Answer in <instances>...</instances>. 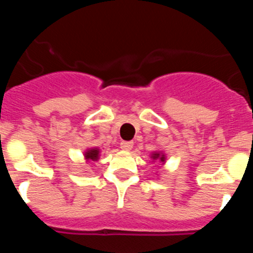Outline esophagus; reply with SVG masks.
<instances>
[{
    "label": "esophagus",
    "instance_id": "esophagus-1",
    "mask_svg": "<svg viewBox=\"0 0 253 253\" xmlns=\"http://www.w3.org/2000/svg\"><path fill=\"white\" fill-rule=\"evenodd\" d=\"M133 144L134 143L131 142V140H123V142L120 143V147H122L123 149H125V151H130V149L133 148Z\"/></svg>",
    "mask_w": 253,
    "mask_h": 253
}]
</instances>
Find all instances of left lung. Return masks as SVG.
<instances>
[{"label":"left lung","mask_w":253,"mask_h":253,"mask_svg":"<svg viewBox=\"0 0 253 253\" xmlns=\"http://www.w3.org/2000/svg\"><path fill=\"white\" fill-rule=\"evenodd\" d=\"M158 157H160V154H154L153 156V158H158ZM163 160H165V158L161 157V161H163Z\"/></svg>","instance_id":"1"}]
</instances>
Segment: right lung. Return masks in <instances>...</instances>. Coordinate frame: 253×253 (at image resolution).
<instances>
[{"mask_svg":"<svg viewBox=\"0 0 253 253\" xmlns=\"http://www.w3.org/2000/svg\"><path fill=\"white\" fill-rule=\"evenodd\" d=\"M97 156H99V151L97 149H92V151H88L86 153V157L88 160H97Z\"/></svg>","mask_w":253,"mask_h":253,"instance_id":"right-lung-1","label":"right lung"}]
</instances>
